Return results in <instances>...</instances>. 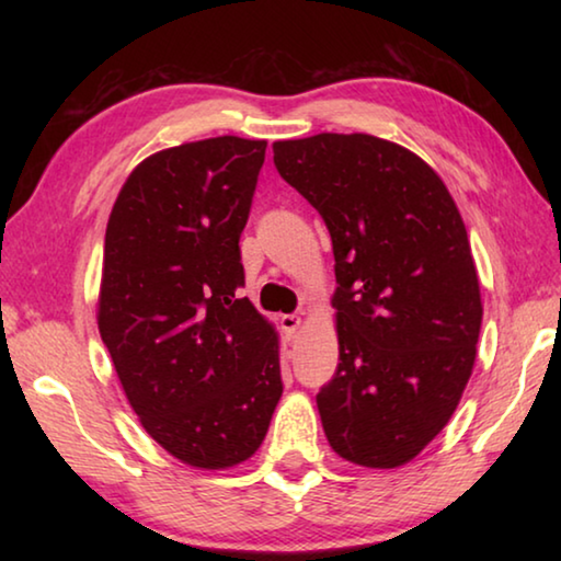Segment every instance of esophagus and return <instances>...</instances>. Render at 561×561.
I'll return each instance as SVG.
<instances>
[{
	"mask_svg": "<svg viewBox=\"0 0 561 561\" xmlns=\"http://www.w3.org/2000/svg\"><path fill=\"white\" fill-rule=\"evenodd\" d=\"M279 327H282V331L287 336H294L299 331V327H301V317H297V314H284L282 319H279Z\"/></svg>",
	"mask_w": 561,
	"mask_h": 561,
	"instance_id": "obj_1",
	"label": "esophagus"
}]
</instances>
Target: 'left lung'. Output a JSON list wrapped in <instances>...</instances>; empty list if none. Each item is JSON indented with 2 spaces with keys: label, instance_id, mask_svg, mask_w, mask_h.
Masks as SVG:
<instances>
[{
  "label": "left lung",
  "instance_id": "1",
  "mask_svg": "<svg viewBox=\"0 0 561 561\" xmlns=\"http://www.w3.org/2000/svg\"><path fill=\"white\" fill-rule=\"evenodd\" d=\"M272 148L334 244L339 366L317 396L329 445L398 468L445 428L472 374L482 301L462 217L438 173L391 140L319 133Z\"/></svg>",
  "mask_w": 561,
  "mask_h": 561
}]
</instances>
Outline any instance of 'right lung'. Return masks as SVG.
I'll return each instance as SVG.
<instances>
[{"instance_id":"obj_1","label":"right lung","mask_w":561,"mask_h":561,"mask_svg":"<svg viewBox=\"0 0 561 561\" xmlns=\"http://www.w3.org/2000/svg\"><path fill=\"white\" fill-rule=\"evenodd\" d=\"M264 150L237 136L160 150L106 227L101 339L146 433L203 470L252 458L282 398L277 331L237 294Z\"/></svg>"}]
</instances>
